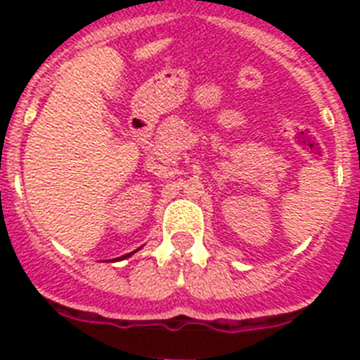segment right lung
Returning <instances> with one entry per match:
<instances>
[{"label":"right lung","instance_id":"1","mask_svg":"<svg viewBox=\"0 0 360 360\" xmlns=\"http://www.w3.org/2000/svg\"><path fill=\"white\" fill-rule=\"evenodd\" d=\"M133 252H129V254H126V256H122V257H119V259H124V257H128V256H131Z\"/></svg>","mask_w":360,"mask_h":360}]
</instances>
